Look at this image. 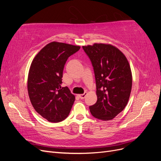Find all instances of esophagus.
Segmentation results:
<instances>
[{
	"instance_id": "34e87169",
	"label": "esophagus",
	"mask_w": 161,
	"mask_h": 161,
	"mask_svg": "<svg viewBox=\"0 0 161 161\" xmlns=\"http://www.w3.org/2000/svg\"><path fill=\"white\" fill-rule=\"evenodd\" d=\"M86 95H87V92H85L84 94H80V95H79V97H80V98L81 99H84L85 98V97L86 96Z\"/></svg>"
}]
</instances>
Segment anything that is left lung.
<instances>
[{"label":"left lung","instance_id":"1","mask_svg":"<svg viewBox=\"0 0 161 161\" xmlns=\"http://www.w3.org/2000/svg\"><path fill=\"white\" fill-rule=\"evenodd\" d=\"M93 66L97 101L89 107L92 115L101 120L114 119L130 98L132 76L129 62L118 48L106 43L82 46Z\"/></svg>","mask_w":161,"mask_h":161}]
</instances>
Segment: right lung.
I'll return each instance as SVG.
<instances>
[{"mask_svg":"<svg viewBox=\"0 0 161 161\" xmlns=\"http://www.w3.org/2000/svg\"><path fill=\"white\" fill-rule=\"evenodd\" d=\"M80 48L52 42L31 62L27 79L29 97L33 108L50 122H60L70 114L75 97L67 86L62 87V78L67 59Z\"/></svg>","mask_w":161,"mask_h":161,"instance_id":"1","label":"right lung"}]
</instances>
